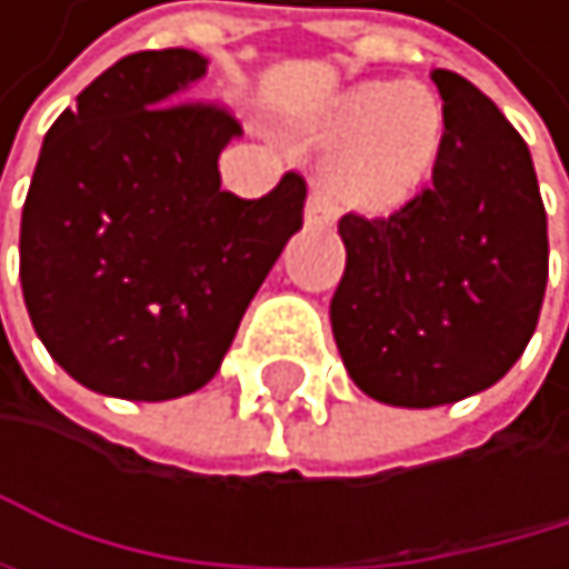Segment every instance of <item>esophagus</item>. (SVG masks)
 Instances as JSON below:
<instances>
[{
  "instance_id": "esophagus-1",
  "label": "esophagus",
  "mask_w": 569,
  "mask_h": 569,
  "mask_svg": "<svg viewBox=\"0 0 569 569\" xmlns=\"http://www.w3.org/2000/svg\"><path fill=\"white\" fill-rule=\"evenodd\" d=\"M303 218H307L310 228H331V224L338 221V208L331 204V198H327V193H323L320 187H313V190H310V198H307Z\"/></svg>"
}]
</instances>
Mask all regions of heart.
I'll use <instances>...</instances> for the list:
<instances>
[{
	"mask_svg": "<svg viewBox=\"0 0 569 569\" xmlns=\"http://www.w3.org/2000/svg\"><path fill=\"white\" fill-rule=\"evenodd\" d=\"M335 142L323 180L355 211L386 214L406 204L427 180L440 149V104L420 84H361L341 94L313 122Z\"/></svg>",
	"mask_w": 569,
	"mask_h": 569,
	"instance_id": "heart-1",
	"label": "heart"
}]
</instances>
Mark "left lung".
Here are the masks:
<instances>
[{"mask_svg": "<svg viewBox=\"0 0 569 569\" xmlns=\"http://www.w3.org/2000/svg\"><path fill=\"white\" fill-rule=\"evenodd\" d=\"M443 98L433 183L389 218L345 214L331 327L355 386L430 409L495 386L526 351L550 272L529 146L468 78Z\"/></svg>", "mask_w": 569, "mask_h": 569, "instance_id": "left-lung-1", "label": "left lung"}]
</instances>
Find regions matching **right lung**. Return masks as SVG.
Masks as SVG:
<instances>
[{
  "label": "right lung",
  "instance_id": "right-lung-1",
  "mask_svg": "<svg viewBox=\"0 0 569 569\" xmlns=\"http://www.w3.org/2000/svg\"><path fill=\"white\" fill-rule=\"evenodd\" d=\"M204 74L198 50L129 53L43 139L19 279L37 338L91 392L163 402L208 386L303 224L297 173L259 201L221 190L242 126L187 98Z\"/></svg>",
  "mask_w": 569,
  "mask_h": 569
}]
</instances>
